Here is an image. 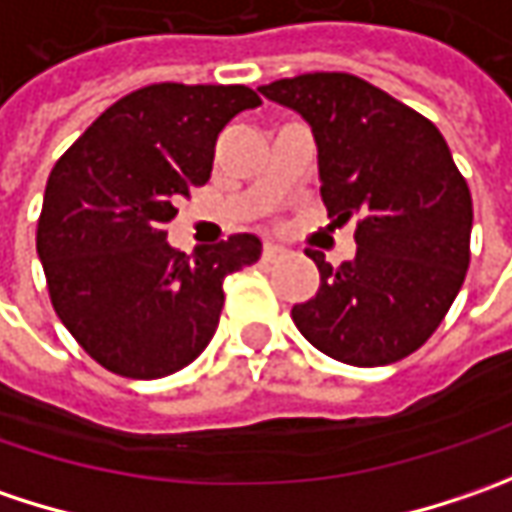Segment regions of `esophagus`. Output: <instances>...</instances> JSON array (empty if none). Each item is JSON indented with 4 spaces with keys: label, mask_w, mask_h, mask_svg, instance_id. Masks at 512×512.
<instances>
[{
    "label": "esophagus",
    "mask_w": 512,
    "mask_h": 512,
    "mask_svg": "<svg viewBox=\"0 0 512 512\" xmlns=\"http://www.w3.org/2000/svg\"><path fill=\"white\" fill-rule=\"evenodd\" d=\"M283 255H286V249L278 246V243H266V246H263V260H278V257Z\"/></svg>",
    "instance_id": "obj_1"
}]
</instances>
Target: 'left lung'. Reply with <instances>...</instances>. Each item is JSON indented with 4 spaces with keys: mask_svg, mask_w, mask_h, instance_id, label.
I'll use <instances>...</instances> for the list:
<instances>
[{
    "mask_svg": "<svg viewBox=\"0 0 512 512\" xmlns=\"http://www.w3.org/2000/svg\"><path fill=\"white\" fill-rule=\"evenodd\" d=\"M300 114L318 145L335 226L358 220V252L321 272L315 298L292 306L300 335L352 367H384L424 344L470 266L473 197L441 131L352 74H303L257 88Z\"/></svg>",
    "mask_w": 512,
    "mask_h": 512,
    "instance_id": "obj_1",
    "label": "left lung"
}]
</instances>
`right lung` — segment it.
<instances>
[{"mask_svg": "<svg viewBox=\"0 0 512 512\" xmlns=\"http://www.w3.org/2000/svg\"><path fill=\"white\" fill-rule=\"evenodd\" d=\"M260 97L246 85H148L100 114L48 177L36 255L59 321L105 369L151 381L209 346L223 278L263 243L174 249V203L212 177L217 134Z\"/></svg>", "mask_w": 512, "mask_h": 512, "instance_id": "right-lung-1", "label": "right lung"}]
</instances>
